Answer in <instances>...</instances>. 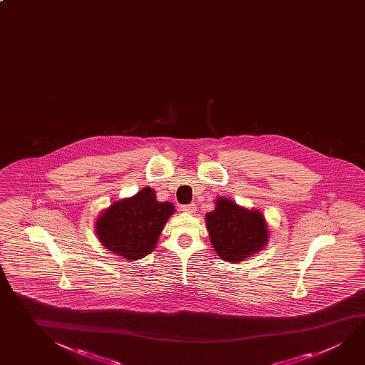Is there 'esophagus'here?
Masks as SVG:
<instances>
[{"label":"esophagus","instance_id":"34e87169","mask_svg":"<svg viewBox=\"0 0 365 365\" xmlns=\"http://www.w3.org/2000/svg\"><path fill=\"white\" fill-rule=\"evenodd\" d=\"M180 209H182V211H185V212H188V214H195V211H196V205H185V206H182Z\"/></svg>","mask_w":365,"mask_h":365}]
</instances>
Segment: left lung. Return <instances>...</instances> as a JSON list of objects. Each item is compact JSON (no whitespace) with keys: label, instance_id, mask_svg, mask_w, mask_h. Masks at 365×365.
Instances as JSON below:
<instances>
[{"label":"left lung","instance_id":"obj_1","mask_svg":"<svg viewBox=\"0 0 365 365\" xmlns=\"http://www.w3.org/2000/svg\"><path fill=\"white\" fill-rule=\"evenodd\" d=\"M212 249L224 262L238 264L262 251L269 241L268 224L257 209H247L224 196L205 215Z\"/></svg>","mask_w":365,"mask_h":365}]
</instances>
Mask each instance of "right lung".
<instances>
[{
  "label": "right lung",
  "mask_w": 365,
  "mask_h": 365,
  "mask_svg": "<svg viewBox=\"0 0 365 365\" xmlns=\"http://www.w3.org/2000/svg\"><path fill=\"white\" fill-rule=\"evenodd\" d=\"M175 207L156 200L153 188L143 187L132 197L114 201L97 217L95 230L105 249L128 262L154 251L161 230Z\"/></svg>",
  "instance_id": "right-lung-1"
}]
</instances>
